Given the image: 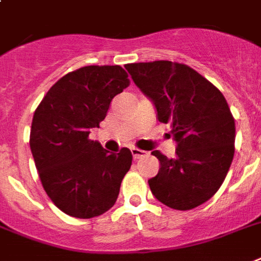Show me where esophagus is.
<instances>
[{"instance_id": "obj_1", "label": "esophagus", "mask_w": 261, "mask_h": 261, "mask_svg": "<svg viewBox=\"0 0 261 261\" xmlns=\"http://www.w3.org/2000/svg\"><path fill=\"white\" fill-rule=\"evenodd\" d=\"M131 154H133V158H134V160H139L141 156L145 155L146 151H143V150H139V149H131Z\"/></svg>"}]
</instances>
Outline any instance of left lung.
<instances>
[{
	"instance_id": "obj_1",
	"label": "left lung",
	"mask_w": 261,
	"mask_h": 261,
	"mask_svg": "<svg viewBox=\"0 0 261 261\" xmlns=\"http://www.w3.org/2000/svg\"><path fill=\"white\" fill-rule=\"evenodd\" d=\"M131 79L155 106L156 116L170 124L177 142L174 158L158 150V174L149 179L160 202L189 211L215 196L234 155L236 127L224 95L185 64L167 60L124 65Z\"/></svg>"
}]
</instances>
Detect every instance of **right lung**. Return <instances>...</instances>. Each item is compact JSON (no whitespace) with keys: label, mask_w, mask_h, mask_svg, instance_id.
Masks as SVG:
<instances>
[{"label":"right lung","mask_w":261,"mask_h":261,"mask_svg":"<svg viewBox=\"0 0 261 261\" xmlns=\"http://www.w3.org/2000/svg\"><path fill=\"white\" fill-rule=\"evenodd\" d=\"M119 65H88L57 80L36 109L31 150L42 188L65 215L92 219L111 209L130 170L127 147L109 152L91 141L110 103L128 87Z\"/></svg>","instance_id":"right-lung-1"}]
</instances>
